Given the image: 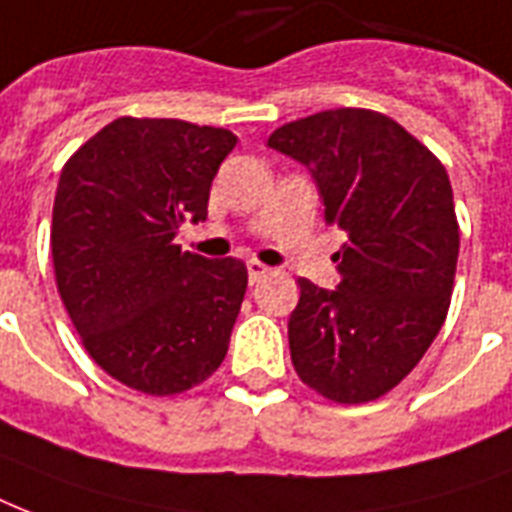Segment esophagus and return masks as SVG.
I'll return each mask as SVG.
<instances>
[{
  "label": "esophagus",
  "instance_id": "obj_1",
  "mask_svg": "<svg viewBox=\"0 0 512 512\" xmlns=\"http://www.w3.org/2000/svg\"><path fill=\"white\" fill-rule=\"evenodd\" d=\"M267 272H269L267 264H261V261H256V259L248 261V277H251V283H259L261 277L267 275Z\"/></svg>",
  "mask_w": 512,
  "mask_h": 512
}]
</instances>
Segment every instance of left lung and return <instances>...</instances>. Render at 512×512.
Listing matches in <instances>:
<instances>
[{
  "label": "left lung",
  "mask_w": 512,
  "mask_h": 512,
  "mask_svg": "<svg viewBox=\"0 0 512 512\" xmlns=\"http://www.w3.org/2000/svg\"><path fill=\"white\" fill-rule=\"evenodd\" d=\"M272 149L307 165L342 229V283L299 277L288 318L296 374L334 403H366L411 374L449 312L459 256L454 194L441 160L395 120L328 109L277 128Z\"/></svg>",
  "instance_id": "obj_1"
}]
</instances>
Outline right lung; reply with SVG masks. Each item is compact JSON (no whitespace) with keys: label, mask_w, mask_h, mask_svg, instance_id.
I'll return each mask as SVG.
<instances>
[{"label":"right lung","mask_w":512,"mask_h":512,"mask_svg":"<svg viewBox=\"0 0 512 512\" xmlns=\"http://www.w3.org/2000/svg\"><path fill=\"white\" fill-rule=\"evenodd\" d=\"M235 144L224 128L120 117L61 170L50 248L63 307L90 358L146 395L205 382L229 350L248 269L173 237L205 221Z\"/></svg>","instance_id":"1"}]
</instances>
